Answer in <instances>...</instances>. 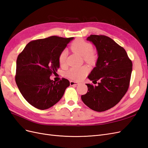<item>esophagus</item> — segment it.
<instances>
[{"label": "esophagus", "mask_w": 148, "mask_h": 148, "mask_svg": "<svg viewBox=\"0 0 148 148\" xmlns=\"http://www.w3.org/2000/svg\"><path fill=\"white\" fill-rule=\"evenodd\" d=\"M70 84L71 85V86H77V85H78L79 84V83L78 82H73V81H70Z\"/></svg>", "instance_id": "34e87169"}]
</instances>
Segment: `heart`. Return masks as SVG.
I'll return each mask as SVG.
<instances>
[{"label": "heart", "instance_id": "heart-1", "mask_svg": "<svg viewBox=\"0 0 148 148\" xmlns=\"http://www.w3.org/2000/svg\"><path fill=\"white\" fill-rule=\"evenodd\" d=\"M71 50L78 53V55L84 57V59L89 63H92L96 59V56L92 52V46L91 44L83 41V39H78L71 44ZM68 55V51L66 49L62 51L59 57V61L60 65H64L66 57ZM88 73L86 67H81V68H71L67 71L66 75L69 78L79 81L82 79Z\"/></svg>", "mask_w": 148, "mask_h": 148}]
</instances>
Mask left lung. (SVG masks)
<instances>
[{
  "label": "left lung",
  "mask_w": 148,
  "mask_h": 148,
  "mask_svg": "<svg viewBox=\"0 0 148 148\" xmlns=\"http://www.w3.org/2000/svg\"><path fill=\"white\" fill-rule=\"evenodd\" d=\"M86 40L95 45L98 56L88 78L99 82L96 86L86 84L88 90L82 96V100L92 110L103 112L118 104L127 92L132 62L125 49L109 37L94 34Z\"/></svg>",
  "instance_id": "1"
}]
</instances>
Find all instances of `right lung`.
I'll return each instance as SVG.
<instances>
[{"label": "right lung", "instance_id": "right-lung-1", "mask_svg": "<svg viewBox=\"0 0 148 148\" xmlns=\"http://www.w3.org/2000/svg\"><path fill=\"white\" fill-rule=\"evenodd\" d=\"M74 38L51 36L29 42L17 57L15 82L23 97L36 108L44 110L59 102L70 86L67 79H50L59 69V57Z\"/></svg>", "mask_w": 148, "mask_h": 148}]
</instances>
